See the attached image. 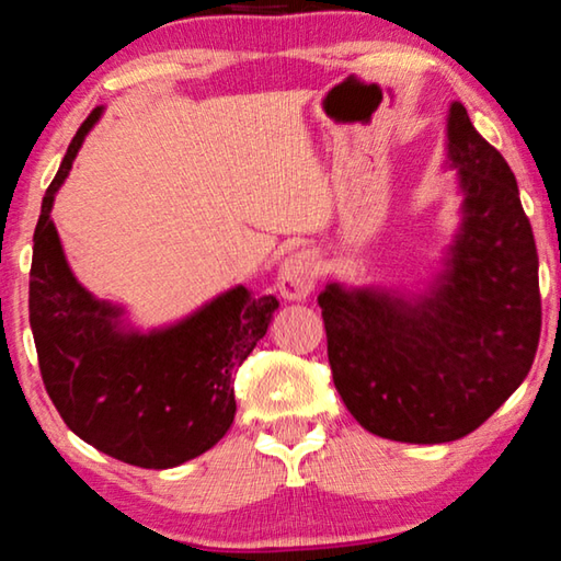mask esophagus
<instances>
[{"label": "esophagus", "instance_id": "34e87169", "mask_svg": "<svg viewBox=\"0 0 561 561\" xmlns=\"http://www.w3.org/2000/svg\"><path fill=\"white\" fill-rule=\"evenodd\" d=\"M319 275V263L311 252H296L290 255L278 271V290L288 301H306L311 296L313 283Z\"/></svg>", "mask_w": 561, "mask_h": 561}]
</instances>
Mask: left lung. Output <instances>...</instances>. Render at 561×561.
Segmentation results:
<instances>
[{
	"mask_svg": "<svg viewBox=\"0 0 561 561\" xmlns=\"http://www.w3.org/2000/svg\"><path fill=\"white\" fill-rule=\"evenodd\" d=\"M447 165L462 221L424 294H319L334 386L370 434L409 444L462 439L531 370L541 334L539 255L516 175L451 102Z\"/></svg>",
	"mask_w": 561,
	"mask_h": 561,
	"instance_id": "1",
	"label": "left lung"
}]
</instances>
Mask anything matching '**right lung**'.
<instances>
[{
  "label": "right lung",
  "instance_id": "right-lung-1",
  "mask_svg": "<svg viewBox=\"0 0 561 561\" xmlns=\"http://www.w3.org/2000/svg\"><path fill=\"white\" fill-rule=\"evenodd\" d=\"M83 119L45 191L30 267V327L53 405L76 436L119 462L168 470L204 455L234 421V373L271 327L275 296L234 286L175 324L129 327L125 309L76 280L50 219L83 137Z\"/></svg>",
  "mask_w": 561,
  "mask_h": 561
}]
</instances>
